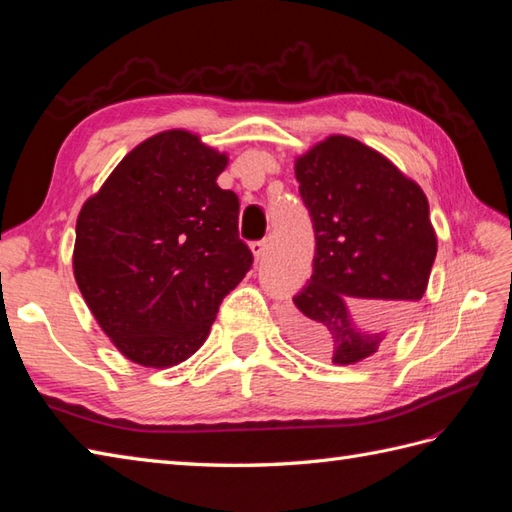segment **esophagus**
<instances>
[{"label": "esophagus", "mask_w": 512, "mask_h": 512, "mask_svg": "<svg viewBox=\"0 0 512 512\" xmlns=\"http://www.w3.org/2000/svg\"><path fill=\"white\" fill-rule=\"evenodd\" d=\"M266 250H268L266 242H253V244H250V253H253V257L257 259V262H259V259H264Z\"/></svg>", "instance_id": "1"}]
</instances>
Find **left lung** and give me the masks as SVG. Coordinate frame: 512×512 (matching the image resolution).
<instances>
[{
  "label": "left lung",
  "instance_id": "obj_1",
  "mask_svg": "<svg viewBox=\"0 0 512 512\" xmlns=\"http://www.w3.org/2000/svg\"><path fill=\"white\" fill-rule=\"evenodd\" d=\"M295 176L317 253L288 330L310 354L354 365L396 339L427 290L438 253L427 195L380 151L343 134L297 156Z\"/></svg>",
  "mask_w": 512,
  "mask_h": 512
}]
</instances>
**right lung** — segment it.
<instances>
[{"instance_id": "add662e5", "label": "right lung", "mask_w": 512, "mask_h": 512, "mask_svg": "<svg viewBox=\"0 0 512 512\" xmlns=\"http://www.w3.org/2000/svg\"><path fill=\"white\" fill-rule=\"evenodd\" d=\"M226 165L198 134L167 129L129 151L81 206L76 286L132 363L187 361L253 264L237 233V195L217 187Z\"/></svg>"}]
</instances>
